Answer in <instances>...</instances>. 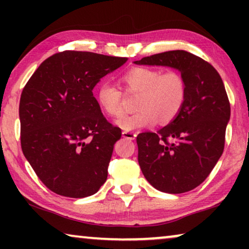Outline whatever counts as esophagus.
Masks as SVG:
<instances>
[{
    "label": "esophagus",
    "instance_id": "esophagus-1",
    "mask_svg": "<svg viewBox=\"0 0 249 249\" xmlns=\"http://www.w3.org/2000/svg\"><path fill=\"white\" fill-rule=\"evenodd\" d=\"M136 136L137 134L136 132H132V131H122V137L124 138H127V139H130V141H134L136 138Z\"/></svg>",
    "mask_w": 249,
    "mask_h": 249
}]
</instances>
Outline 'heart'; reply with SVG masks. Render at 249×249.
<instances>
[{"label":"heart","instance_id":"1","mask_svg":"<svg viewBox=\"0 0 249 249\" xmlns=\"http://www.w3.org/2000/svg\"><path fill=\"white\" fill-rule=\"evenodd\" d=\"M125 90L138 93L132 114L124 115L117 124L124 130L168 124L178 117L187 97L186 80L178 71L135 67L121 77ZM95 98L102 112L117 119L122 114V94L114 85L102 83L95 90Z\"/></svg>","mask_w":249,"mask_h":249}]
</instances>
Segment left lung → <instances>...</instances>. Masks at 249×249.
<instances>
[{
  "label": "left lung",
  "instance_id": "1",
  "mask_svg": "<svg viewBox=\"0 0 249 249\" xmlns=\"http://www.w3.org/2000/svg\"><path fill=\"white\" fill-rule=\"evenodd\" d=\"M134 63L170 67L185 78L187 97L178 117L158 132L139 134L137 145L139 166L154 188L169 194L189 192L209 177L223 153L230 119L223 81L209 62L181 50Z\"/></svg>",
  "mask_w": 249,
  "mask_h": 249
}]
</instances>
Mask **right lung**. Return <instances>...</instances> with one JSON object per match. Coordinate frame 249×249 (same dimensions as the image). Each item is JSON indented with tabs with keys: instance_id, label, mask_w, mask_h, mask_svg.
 <instances>
[{
	"instance_id": "1",
	"label": "right lung",
	"mask_w": 249,
	"mask_h": 249,
	"mask_svg": "<svg viewBox=\"0 0 249 249\" xmlns=\"http://www.w3.org/2000/svg\"><path fill=\"white\" fill-rule=\"evenodd\" d=\"M127 57L64 51L40 64L19 105L23 155L57 195L83 198L107 181L121 129L102 114L93 89Z\"/></svg>"
}]
</instances>
